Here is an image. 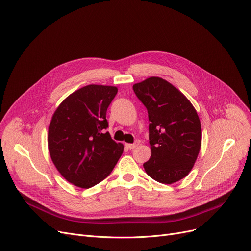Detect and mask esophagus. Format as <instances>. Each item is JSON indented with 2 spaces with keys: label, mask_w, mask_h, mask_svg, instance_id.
<instances>
[{
  "label": "esophagus",
  "mask_w": 251,
  "mask_h": 251,
  "mask_svg": "<svg viewBox=\"0 0 251 251\" xmlns=\"http://www.w3.org/2000/svg\"><path fill=\"white\" fill-rule=\"evenodd\" d=\"M139 144H140V141H139V140H137V141H135V143H133V144H128V143H126V146L128 149H134V148H136Z\"/></svg>",
  "instance_id": "1"
}]
</instances>
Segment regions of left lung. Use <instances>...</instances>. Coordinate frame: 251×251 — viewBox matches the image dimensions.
<instances>
[{
	"label": "left lung",
	"mask_w": 251,
	"mask_h": 251,
	"mask_svg": "<svg viewBox=\"0 0 251 251\" xmlns=\"http://www.w3.org/2000/svg\"><path fill=\"white\" fill-rule=\"evenodd\" d=\"M148 111L151 156L144 163L155 181L172 184L188 175L202 144V127L197 110L173 84L149 77L133 85Z\"/></svg>",
	"instance_id": "obj_1"
}]
</instances>
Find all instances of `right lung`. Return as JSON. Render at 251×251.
<instances>
[{
    "label": "right lung",
    "mask_w": 251,
    "mask_h": 251,
    "mask_svg": "<svg viewBox=\"0 0 251 251\" xmlns=\"http://www.w3.org/2000/svg\"><path fill=\"white\" fill-rule=\"evenodd\" d=\"M116 86L89 84L58 105L48 126V150L57 171L75 186L101 182L117 164L124 145L108 132L106 112Z\"/></svg>",
    "instance_id": "obj_1"
}]
</instances>
